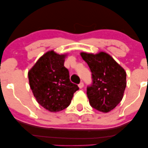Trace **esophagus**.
Segmentation results:
<instances>
[{
  "label": "esophagus",
  "instance_id": "esophagus-1",
  "mask_svg": "<svg viewBox=\"0 0 148 148\" xmlns=\"http://www.w3.org/2000/svg\"><path fill=\"white\" fill-rule=\"evenodd\" d=\"M78 86H79V88L80 89L83 88H84V83H83V82H81L80 84L78 85Z\"/></svg>",
  "mask_w": 148,
  "mask_h": 148
}]
</instances>
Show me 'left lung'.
Returning <instances> with one entry per match:
<instances>
[{
  "label": "left lung",
  "instance_id": "8db88e82",
  "mask_svg": "<svg viewBox=\"0 0 148 148\" xmlns=\"http://www.w3.org/2000/svg\"><path fill=\"white\" fill-rule=\"evenodd\" d=\"M81 56L92 72V83L87 88L89 102L102 112L114 109L122 100L126 88V72L106 52H82Z\"/></svg>",
  "mask_w": 148,
  "mask_h": 148
}]
</instances>
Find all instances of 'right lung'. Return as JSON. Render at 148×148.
<instances>
[{"label":"right lung","mask_w":148,"mask_h":148,"mask_svg":"<svg viewBox=\"0 0 148 148\" xmlns=\"http://www.w3.org/2000/svg\"><path fill=\"white\" fill-rule=\"evenodd\" d=\"M65 54L53 50L41 56L28 72L29 86L37 102L46 110L58 112L69 106L77 85L70 81L64 66Z\"/></svg>","instance_id":"1"}]
</instances>
